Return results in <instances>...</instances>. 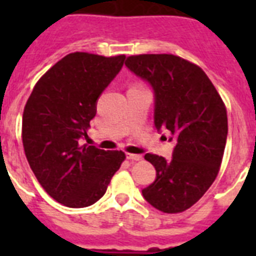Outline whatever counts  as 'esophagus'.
Wrapping results in <instances>:
<instances>
[{
  "mask_svg": "<svg viewBox=\"0 0 256 256\" xmlns=\"http://www.w3.org/2000/svg\"><path fill=\"white\" fill-rule=\"evenodd\" d=\"M126 156H128V160H142V156H140V154H130V152H128Z\"/></svg>",
  "mask_w": 256,
  "mask_h": 256,
  "instance_id": "esophagus-1",
  "label": "esophagus"
}]
</instances>
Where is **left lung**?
<instances>
[{"mask_svg":"<svg viewBox=\"0 0 256 256\" xmlns=\"http://www.w3.org/2000/svg\"><path fill=\"white\" fill-rule=\"evenodd\" d=\"M124 65L152 86L154 124L170 132L172 158L146 154L156 180L142 190L156 210L175 214L202 198L218 175L227 140L222 98L199 66L172 54L132 56Z\"/></svg>","mask_w":256,"mask_h":256,"instance_id":"8db88e82","label":"left lung"}]
</instances>
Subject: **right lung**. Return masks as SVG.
<instances>
[{"label":"right lung","instance_id":"1","mask_svg":"<svg viewBox=\"0 0 256 256\" xmlns=\"http://www.w3.org/2000/svg\"><path fill=\"white\" fill-rule=\"evenodd\" d=\"M124 56L72 53L34 86L22 116V142L36 178L69 207L92 206L104 196L124 152L84 144L96 102L120 73Z\"/></svg>","mask_w":256,"mask_h":256}]
</instances>
